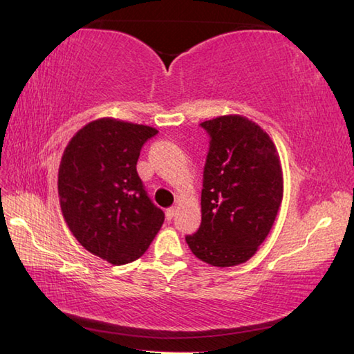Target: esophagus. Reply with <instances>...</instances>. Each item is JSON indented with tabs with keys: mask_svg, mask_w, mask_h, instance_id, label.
<instances>
[{
	"mask_svg": "<svg viewBox=\"0 0 354 354\" xmlns=\"http://www.w3.org/2000/svg\"><path fill=\"white\" fill-rule=\"evenodd\" d=\"M175 214H176V207H171L167 209V212H165V217H167V221H171L173 217H175Z\"/></svg>",
	"mask_w": 354,
	"mask_h": 354,
	"instance_id": "1",
	"label": "esophagus"
}]
</instances>
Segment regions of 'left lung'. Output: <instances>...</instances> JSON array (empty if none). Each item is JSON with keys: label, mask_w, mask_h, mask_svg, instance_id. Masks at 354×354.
<instances>
[{"label": "left lung", "mask_w": 354, "mask_h": 354, "mask_svg": "<svg viewBox=\"0 0 354 354\" xmlns=\"http://www.w3.org/2000/svg\"><path fill=\"white\" fill-rule=\"evenodd\" d=\"M201 126L212 137L201 196L202 222L185 240L208 265L237 266L257 252L281 207L280 155L269 135L243 115H221Z\"/></svg>", "instance_id": "8db88e82"}]
</instances>
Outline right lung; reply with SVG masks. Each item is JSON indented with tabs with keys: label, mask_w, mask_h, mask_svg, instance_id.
Returning a JSON list of instances; mask_svg holds the SVG:
<instances>
[{
	"label": "right lung",
	"mask_w": 354,
	"mask_h": 354,
	"mask_svg": "<svg viewBox=\"0 0 354 354\" xmlns=\"http://www.w3.org/2000/svg\"><path fill=\"white\" fill-rule=\"evenodd\" d=\"M155 127L97 118L65 147L57 193L66 227L86 251L111 265H126L147 251L164 213L147 198L137 173Z\"/></svg>",
	"instance_id": "1"
}]
</instances>
